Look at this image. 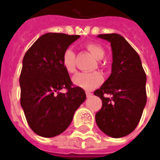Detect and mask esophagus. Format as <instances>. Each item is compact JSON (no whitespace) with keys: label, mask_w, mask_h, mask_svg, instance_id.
<instances>
[{"label":"esophagus","mask_w":160,"mask_h":160,"mask_svg":"<svg viewBox=\"0 0 160 160\" xmlns=\"http://www.w3.org/2000/svg\"><path fill=\"white\" fill-rule=\"evenodd\" d=\"M86 94H87V97H88V98H90V97L92 95V93L90 92H86Z\"/></svg>","instance_id":"esophagus-1"}]
</instances>
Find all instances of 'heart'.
Wrapping results in <instances>:
<instances>
[{"label":"heart","instance_id":"obj_1","mask_svg":"<svg viewBox=\"0 0 160 160\" xmlns=\"http://www.w3.org/2000/svg\"><path fill=\"white\" fill-rule=\"evenodd\" d=\"M86 48L97 60H101L105 56V50L99 44L94 42H88ZM62 65L65 70L69 73H73L76 71L75 68V53L72 49L67 48L62 55ZM103 80V76L99 72H79L72 78V82L77 87L85 90H92L99 86Z\"/></svg>","mask_w":160,"mask_h":160}]
</instances>
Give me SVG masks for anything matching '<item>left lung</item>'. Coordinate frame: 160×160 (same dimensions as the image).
I'll return each instance as SVG.
<instances>
[{
  "label": "left lung",
  "instance_id": "left-lung-1",
  "mask_svg": "<svg viewBox=\"0 0 160 160\" xmlns=\"http://www.w3.org/2000/svg\"><path fill=\"white\" fill-rule=\"evenodd\" d=\"M111 43L112 73L94 95L102 100L95 120L100 130L112 138L130 134L138 126L146 104V75L140 58L118 33L99 34Z\"/></svg>",
  "mask_w": 160,
  "mask_h": 160
}]
</instances>
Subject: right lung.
Masks as SVG:
<instances>
[{
  "mask_svg": "<svg viewBox=\"0 0 160 160\" xmlns=\"http://www.w3.org/2000/svg\"><path fill=\"white\" fill-rule=\"evenodd\" d=\"M80 35L48 33L24 55L20 76L21 106L30 128L41 137L61 134L86 99V92L73 87L62 65L66 49ZM61 89L67 92L60 93Z\"/></svg>",
  "mask_w": 160,
  "mask_h": 160,
  "instance_id": "add662e5",
  "label": "right lung"
}]
</instances>
